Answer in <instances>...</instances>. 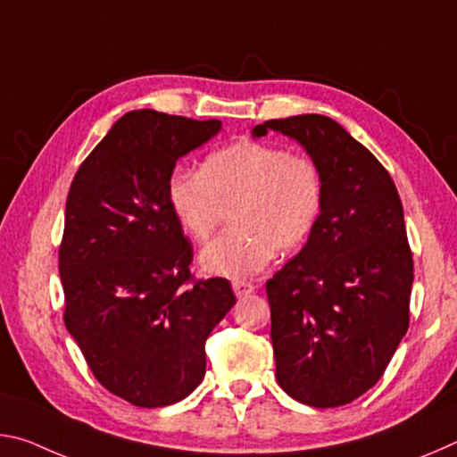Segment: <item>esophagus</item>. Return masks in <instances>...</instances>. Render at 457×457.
Listing matches in <instances>:
<instances>
[{
    "label": "esophagus",
    "mask_w": 457,
    "mask_h": 457,
    "mask_svg": "<svg viewBox=\"0 0 457 457\" xmlns=\"http://www.w3.org/2000/svg\"><path fill=\"white\" fill-rule=\"evenodd\" d=\"M231 288H234L237 298H242V296H247V294H252L256 286H253L252 282H245V280H234L231 282Z\"/></svg>",
    "instance_id": "1"
}]
</instances>
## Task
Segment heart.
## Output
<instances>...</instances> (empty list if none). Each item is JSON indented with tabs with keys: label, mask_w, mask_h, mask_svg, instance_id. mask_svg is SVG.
I'll return each instance as SVG.
<instances>
[{
	"label": "heart",
	"mask_w": 457,
	"mask_h": 457,
	"mask_svg": "<svg viewBox=\"0 0 457 457\" xmlns=\"http://www.w3.org/2000/svg\"><path fill=\"white\" fill-rule=\"evenodd\" d=\"M167 199L185 234L207 242L229 210L231 229L201 252L205 272L244 280L274 252H292L311 236L322 207L320 169L282 146L237 141L207 154L199 171L175 167Z\"/></svg>",
	"instance_id": "b5f03b06"
}]
</instances>
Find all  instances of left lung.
Masks as SVG:
<instances>
[{"label":"left lung","mask_w":457,"mask_h":457,"mask_svg":"<svg viewBox=\"0 0 457 457\" xmlns=\"http://www.w3.org/2000/svg\"><path fill=\"white\" fill-rule=\"evenodd\" d=\"M320 169L322 207L296 256L266 282L278 385L311 407L373 386L409 328L413 258L395 183L367 146L322 114L266 120Z\"/></svg>","instance_id":"obj_1"}]
</instances>
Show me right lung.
I'll return each mask as SVG.
<instances>
[{
  "mask_svg": "<svg viewBox=\"0 0 457 457\" xmlns=\"http://www.w3.org/2000/svg\"><path fill=\"white\" fill-rule=\"evenodd\" d=\"M220 120L133 111L84 159L66 199L58 268L64 322L98 383L165 407L204 381L205 340L236 304L226 278L193 280L167 179Z\"/></svg>",
  "mask_w": 457,
  "mask_h": 457,
  "instance_id": "add662e5",
  "label": "right lung"
}]
</instances>
